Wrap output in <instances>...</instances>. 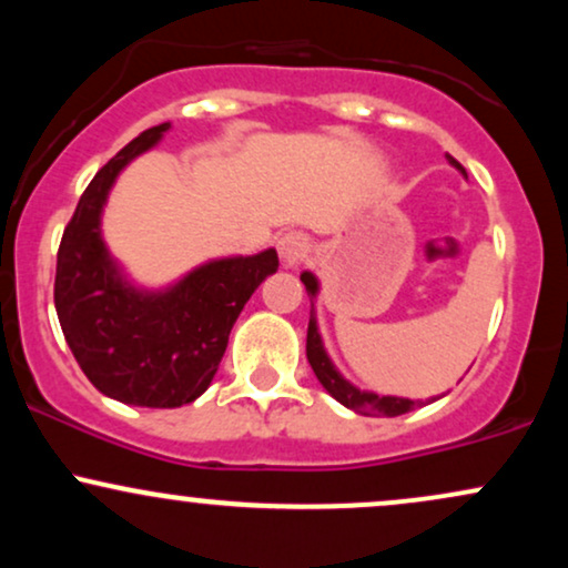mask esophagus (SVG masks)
Here are the masks:
<instances>
[{
    "instance_id": "obj_1",
    "label": "esophagus",
    "mask_w": 568,
    "mask_h": 568,
    "mask_svg": "<svg viewBox=\"0 0 568 568\" xmlns=\"http://www.w3.org/2000/svg\"><path fill=\"white\" fill-rule=\"evenodd\" d=\"M277 251L288 266L302 264L306 258V253H310V237L302 232H285L283 237L277 240Z\"/></svg>"
}]
</instances>
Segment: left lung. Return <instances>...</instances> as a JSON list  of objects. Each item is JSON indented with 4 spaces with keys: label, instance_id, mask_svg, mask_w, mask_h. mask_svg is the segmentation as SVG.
Segmentation results:
<instances>
[{
    "label": "left lung",
    "instance_id": "left-lung-1",
    "mask_svg": "<svg viewBox=\"0 0 568 568\" xmlns=\"http://www.w3.org/2000/svg\"><path fill=\"white\" fill-rule=\"evenodd\" d=\"M448 162H452L454 168H459L462 173H465V168L456 162L452 154H446ZM302 283L306 293H310V298L317 293V280L310 275V272H304L302 275ZM306 361H310L312 371H315L317 382L323 384L325 389H328L331 395L336 397L342 406H347L352 410H357V414H366V416H400L406 414V410H414L416 406H422L419 400H406V397H387V395H374V393H361L357 387H352L347 379H342L338 376V371L334 368V363L328 361V355H325L323 349V342H321V334H317V323H315V315L310 317V328H306Z\"/></svg>",
    "mask_w": 568,
    "mask_h": 568
}]
</instances>
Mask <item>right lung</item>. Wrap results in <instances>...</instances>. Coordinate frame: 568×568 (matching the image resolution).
<instances>
[{
    "instance_id": "add662e5",
    "label": "right lung",
    "mask_w": 568,
    "mask_h": 568,
    "mask_svg": "<svg viewBox=\"0 0 568 568\" xmlns=\"http://www.w3.org/2000/svg\"><path fill=\"white\" fill-rule=\"evenodd\" d=\"M171 128L143 130L82 192L55 264V312L71 355L98 393L130 406L179 408L207 389L251 293L277 272V253L211 262L165 293L120 277L101 240V207L116 173Z\"/></svg>"
}]
</instances>
